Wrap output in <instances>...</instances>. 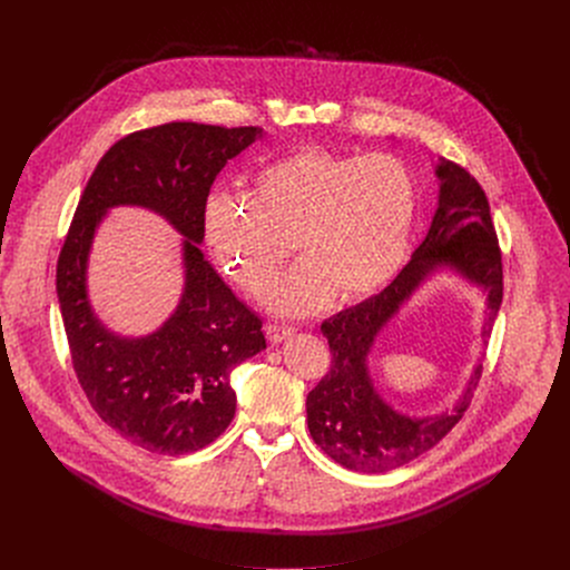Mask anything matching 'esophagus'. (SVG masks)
<instances>
[{
	"label": "esophagus",
	"mask_w": 570,
	"mask_h": 570,
	"mask_svg": "<svg viewBox=\"0 0 570 570\" xmlns=\"http://www.w3.org/2000/svg\"><path fill=\"white\" fill-rule=\"evenodd\" d=\"M293 334H295V330L288 327V324H277V322L266 324V336H268V341H271L273 345H279V343L288 341Z\"/></svg>",
	"instance_id": "obj_1"
}]
</instances>
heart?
<instances>
[{"label":"heart","mask_w":570,"mask_h":570,"mask_svg":"<svg viewBox=\"0 0 570 570\" xmlns=\"http://www.w3.org/2000/svg\"><path fill=\"white\" fill-rule=\"evenodd\" d=\"M417 187L394 155L299 148L266 165L248 198L209 196L207 248L227 279L259 297L277 277L282 238L299 262L268 293L279 315H311L334 295L363 299L383 288L411 248Z\"/></svg>","instance_id":"heart-1"}]
</instances>
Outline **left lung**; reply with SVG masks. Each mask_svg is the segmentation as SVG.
I'll return each instance as SVG.
<instances>
[{"label": "left lung", "mask_w": 570, "mask_h": 570, "mask_svg": "<svg viewBox=\"0 0 570 570\" xmlns=\"http://www.w3.org/2000/svg\"><path fill=\"white\" fill-rule=\"evenodd\" d=\"M438 205L431 227L411 262L379 295L322 322L332 370L306 396L313 442L345 469L385 473L433 449L462 417L480 379L478 361L449 409L401 413L376 390L370 358L379 336L399 311L438 275H453L480 291L482 338L487 341L503 302V264L497 232L480 185L453 161L433 165Z\"/></svg>", "instance_id": "8db88e82"}]
</instances>
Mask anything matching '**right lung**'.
Segmentation results:
<instances>
[{
	"label": "right lung",
	"mask_w": 570,
	"mask_h": 570,
	"mask_svg": "<svg viewBox=\"0 0 570 570\" xmlns=\"http://www.w3.org/2000/svg\"><path fill=\"white\" fill-rule=\"evenodd\" d=\"M264 135L253 126L171 121L119 139L80 196L60 250L56 293L78 383L108 426L153 453L183 455L214 442L236 411L234 367L266 350L262 320L200 250L216 176ZM117 206L148 208L184 236L181 299L144 337L110 331L89 299L94 238Z\"/></svg>",
	"instance_id": "right-lung-1"
}]
</instances>
